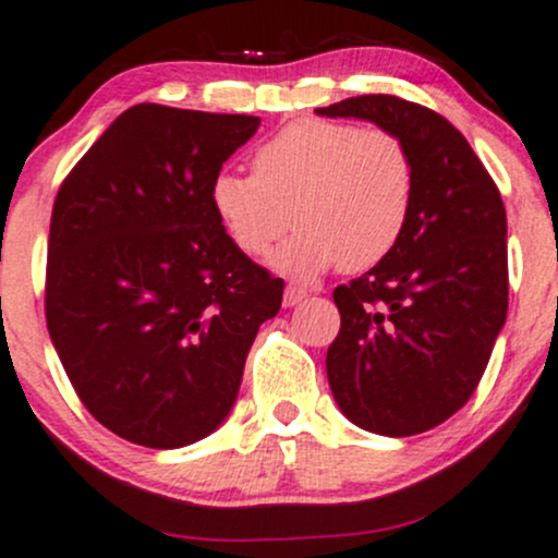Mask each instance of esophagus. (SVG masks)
Instances as JSON below:
<instances>
[{"instance_id": "esophagus-1", "label": "esophagus", "mask_w": 558, "mask_h": 558, "mask_svg": "<svg viewBox=\"0 0 558 558\" xmlns=\"http://www.w3.org/2000/svg\"><path fill=\"white\" fill-rule=\"evenodd\" d=\"M302 299H307V291L299 289V286H286V293H283L286 307H293V304H299Z\"/></svg>"}]
</instances>
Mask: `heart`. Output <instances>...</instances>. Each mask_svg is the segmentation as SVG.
I'll use <instances>...</instances> for the list:
<instances>
[{"label": "heart", "mask_w": 558, "mask_h": 558, "mask_svg": "<svg viewBox=\"0 0 558 558\" xmlns=\"http://www.w3.org/2000/svg\"><path fill=\"white\" fill-rule=\"evenodd\" d=\"M413 150L397 132L347 121L302 119L254 153V174L222 169L209 185L211 209L243 254H272L293 278L376 267L405 235L415 204ZM294 217H290V209Z\"/></svg>", "instance_id": "obj_1"}]
</instances>
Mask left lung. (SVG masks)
<instances>
[{
    "mask_svg": "<svg viewBox=\"0 0 558 558\" xmlns=\"http://www.w3.org/2000/svg\"><path fill=\"white\" fill-rule=\"evenodd\" d=\"M400 134L418 171L405 235L363 278L339 286L328 384L352 424L410 437L474 395L508 312L506 209L461 132L418 102L360 95L317 108Z\"/></svg>",
    "mask_w": 558,
    "mask_h": 558,
    "instance_id": "8db88e82",
    "label": "left lung"
}]
</instances>
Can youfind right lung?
Masks as SVG:
<instances>
[{
  "label": "right lung",
  "mask_w": 558,
  "mask_h": 558,
  "mask_svg": "<svg viewBox=\"0 0 558 558\" xmlns=\"http://www.w3.org/2000/svg\"><path fill=\"white\" fill-rule=\"evenodd\" d=\"M256 116L143 102L71 169L52 206L45 312L58 357L102 426L156 450L228 418L283 280L219 225L209 185Z\"/></svg>",
  "instance_id": "right-lung-1"
}]
</instances>
